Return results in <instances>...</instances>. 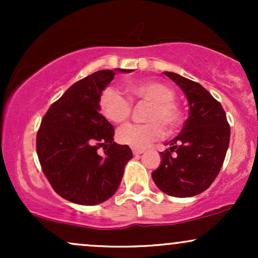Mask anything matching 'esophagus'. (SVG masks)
Wrapping results in <instances>:
<instances>
[{"label": "esophagus", "instance_id": "esophagus-1", "mask_svg": "<svg viewBox=\"0 0 258 258\" xmlns=\"http://www.w3.org/2000/svg\"><path fill=\"white\" fill-rule=\"evenodd\" d=\"M132 153L135 154V155H141V154L144 153V150L143 149H135V148H133Z\"/></svg>", "mask_w": 258, "mask_h": 258}]
</instances>
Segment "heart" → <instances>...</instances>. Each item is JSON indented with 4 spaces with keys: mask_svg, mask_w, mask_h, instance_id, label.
<instances>
[{
    "mask_svg": "<svg viewBox=\"0 0 258 258\" xmlns=\"http://www.w3.org/2000/svg\"><path fill=\"white\" fill-rule=\"evenodd\" d=\"M133 98L150 103L143 125L128 123L117 131V141L135 149H144L164 136L165 128H174L180 123V110L173 102L174 93L167 85L159 81H142L128 87ZM103 115L111 122L122 123L131 114V103L116 88L109 87L99 99Z\"/></svg>",
    "mask_w": 258,
    "mask_h": 258,
    "instance_id": "obj_1",
    "label": "heart"
}]
</instances>
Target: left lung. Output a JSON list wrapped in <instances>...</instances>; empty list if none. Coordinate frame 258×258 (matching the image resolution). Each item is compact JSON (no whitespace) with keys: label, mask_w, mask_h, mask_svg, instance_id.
Here are the masks:
<instances>
[{"label":"left lung","mask_w":258,"mask_h":258,"mask_svg":"<svg viewBox=\"0 0 258 258\" xmlns=\"http://www.w3.org/2000/svg\"><path fill=\"white\" fill-rule=\"evenodd\" d=\"M164 74L185 94L189 116L179 135L166 143L170 149L160 153L161 164L152 177L165 194L190 198L206 190L220 173L230 128L221 103L203 86L176 73Z\"/></svg>","instance_id":"1"}]
</instances>
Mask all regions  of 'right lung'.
Instances as JSON below:
<instances>
[{
    "label": "right lung",
    "mask_w": 258,
    "mask_h": 258,
    "mask_svg": "<svg viewBox=\"0 0 258 258\" xmlns=\"http://www.w3.org/2000/svg\"><path fill=\"white\" fill-rule=\"evenodd\" d=\"M99 70L75 82L49 106L37 132L36 150L44 176L57 194L79 205H98L115 194L128 146L114 142V127L100 114L102 92L116 73ZM99 147L105 149L100 156Z\"/></svg>",
    "instance_id": "right-lung-1"
}]
</instances>
